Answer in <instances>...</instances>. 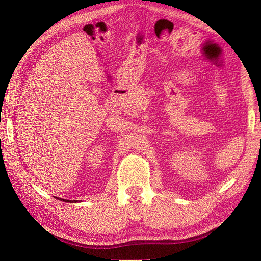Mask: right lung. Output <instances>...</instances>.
<instances>
[{"label": "right lung", "mask_w": 261, "mask_h": 261, "mask_svg": "<svg viewBox=\"0 0 261 261\" xmlns=\"http://www.w3.org/2000/svg\"><path fill=\"white\" fill-rule=\"evenodd\" d=\"M58 199H60V200H63V201H65V202H69L67 199H62V198H58ZM78 200H70V202H77Z\"/></svg>", "instance_id": "right-lung-1"}]
</instances>
